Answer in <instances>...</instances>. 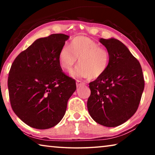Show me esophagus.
Segmentation results:
<instances>
[{"label": "esophagus", "instance_id": "1", "mask_svg": "<svg viewBox=\"0 0 155 155\" xmlns=\"http://www.w3.org/2000/svg\"><path fill=\"white\" fill-rule=\"evenodd\" d=\"M76 85H77V87H80V86H81V85H83L84 83L82 82V81L77 80V82H76Z\"/></svg>", "mask_w": 155, "mask_h": 155}]
</instances>
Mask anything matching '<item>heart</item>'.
I'll list each match as a JSON object with an SVG mask.
<instances>
[{
    "label": "heart",
    "mask_w": 155,
    "mask_h": 155,
    "mask_svg": "<svg viewBox=\"0 0 155 155\" xmlns=\"http://www.w3.org/2000/svg\"><path fill=\"white\" fill-rule=\"evenodd\" d=\"M77 59L78 64L71 74L74 78L96 79L106 72L110 64L107 50L85 36L75 37L59 52V64L66 72L71 71Z\"/></svg>",
    "instance_id": "1"
}]
</instances>
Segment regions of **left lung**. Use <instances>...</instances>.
Returning <instances> with one entry per match:
<instances>
[{
  "mask_svg": "<svg viewBox=\"0 0 155 155\" xmlns=\"http://www.w3.org/2000/svg\"><path fill=\"white\" fill-rule=\"evenodd\" d=\"M110 54L106 72L90 83L89 114L96 122L115 127L137 111L144 89L141 65L124 44L115 38L100 39Z\"/></svg>",
  "mask_w": 155,
  "mask_h": 155,
  "instance_id": "8db88e82",
  "label": "left lung"
}]
</instances>
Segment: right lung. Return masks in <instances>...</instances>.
<instances>
[{"instance_id":"add662e5","label":"right lung","mask_w":155,"mask_h":155,"mask_svg":"<svg viewBox=\"0 0 155 155\" xmlns=\"http://www.w3.org/2000/svg\"><path fill=\"white\" fill-rule=\"evenodd\" d=\"M68 38L61 33L39 38L12 65L7 83L10 103L15 115L31 127L47 129L58 124L77 89L58 61Z\"/></svg>"}]
</instances>
